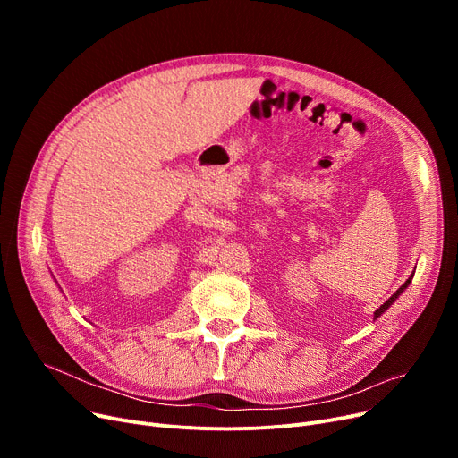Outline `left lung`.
Returning <instances> with one entry per match:
<instances>
[{"label":"left lung","instance_id":"obj_1","mask_svg":"<svg viewBox=\"0 0 458 458\" xmlns=\"http://www.w3.org/2000/svg\"><path fill=\"white\" fill-rule=\"evenodd\" d=\"M412 276H414V275H411V278H408V280H406V282H404V284L399 287V290H397V292H395V293H394V295H392V297H390L386 302H384L380 308H377V311H375V319H377V318H380V314H384V311H386V310H388V308H390V306L395 302V299H397V297H399V295H401V293L406 290L408 284L412 282Z\"/></svg>","mask_w":458,"mask_h":458}]
</instances>
